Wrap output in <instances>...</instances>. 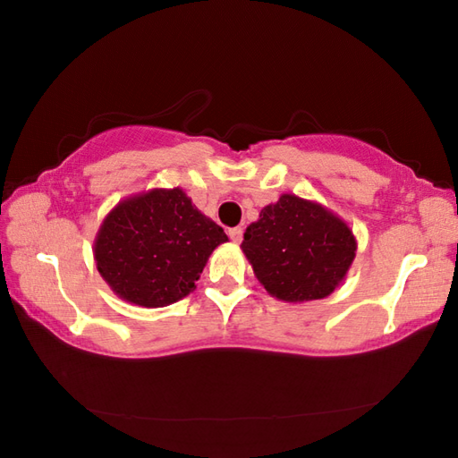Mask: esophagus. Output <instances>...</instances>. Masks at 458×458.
Instances as JSON below:
<instances>
[{"mask_svg": "<svg viewBox=\"0 0 458 458\" xmlns=\"http://www.w3.org/2000/svg\"><path fill=\"white\" fill-rule=\"evenodd\" d=\"M242 232H244V228H242V226L230 228V230H228V236H230L232 242H240V240H242Z\"/></svg>", "mask_w": 458, "mask_h": 458, "instance_id": "1", "label": "esophagus"}]
</instances>
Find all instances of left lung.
<instances>
[{
  "label": "left lung",
  "mask_w": 458,
  "mask_h": 458,
  "mask_svg": "<svg viewBox=\"0 0 458 458\" xmlns=\"http://www.w3.org/2000/svg\"><path fill=\"white\" fill-rule=\"evenodd\" d=\"M254 276L284 303L325 299L352 268L358 240L344 218L319 201L283 193L244 232Z\"/></svg>",
  "instance_id": "left-lung-1"
}]
</instances>
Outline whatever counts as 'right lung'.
<instances>
[{"instance_id": "right-lung-1", "label": "right lung", "mask_w": 458, "mask_h": 458, "mask_svg": "<svg viewBox=\"0 0 458 458\" xmlns=\"http://www.w3.org/2000/svg\"><path fill=\"white\" fill-rule=\"evenodd\" d=\"M224 230L182 188H155L121 199L97 232V270L131 305L157 309L188 297Z\"/></svg>"}]
</instances>
